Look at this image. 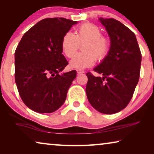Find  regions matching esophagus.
<instances>
[{"instance_id":"1","label":"esophagus","mask_w":154,"mask_h":154,"mask_svg":"<svg viewBox=\"0 0 154 154\" xmlns=\"http://www.w3.org/2000/svg\"><path fill=\"white\" fill-rule=\"evenodd\" d=\"M77 74H82V73H84V71H80V70H77Z\"/></svg>"}]
</instances>
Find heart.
<instances>
[{
    "label": "heart",
    "mask_w": 154,
    "mask_h": 154,
    "mask_svg": "<svg viewBox=\"0 0 154 154\" xmlns=\"http://www.w3.org/2000/svg\"><path fill=\"white\" fill-rule=\"evenodd\" d=\"M82 46L83 52L77 54L70 62L72 69L83 70L94 64L96 59L102 61L109 55L111 40L103 36L100 28L92 23H85L78 27L76 33L67 32L62 40V50L67 58L73 57Z\"/></svg>",
    "instance_id": "1"
}]
</instances>
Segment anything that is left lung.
I'll return each instance as SVG.
<instances>
[{
  "label": "left lung",
  "instance_id": "1",
  "mask_svg": "<svg viewBox=\"0 0 154 154\" xmlns=\"http://www.w3.org/2000/svg\"><path fill=\"white\" fill-rule=\"evenodd\" d=\"M111 45L109 55L94 69L103 77L87 72L85 88L90 103L98 111L113 114L128 105L139 79L141 53L134 33L119 21L100 17Z\"/></svg>",
  "mask_w": 154,
  "mask_h": 154
}]
</instances>
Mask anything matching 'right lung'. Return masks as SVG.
Listing matches in <instances>:
<instances>
[{"mask_svg": "<svg viewBox=\"0 0 154 154\" xmlns=\"http://www.w3.org/2000/svg\"><path fill=\"white\" fill-rule=\"evenodd\" d=\"M77 21L46 18L30 28L15 51V80L24 103L40 113L63 105L76 71L60 75L69 62L62 55V40Z\"/></svg>", "mask_w": 154, "mask_h": 154, "instance_id": "add662e5", "label": "right lung"}]
</instances>
